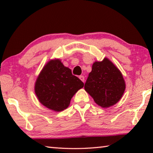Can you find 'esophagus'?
Returning <instances> with one entry per match:
<instances>
[{
  "label": "esophagus",
  "instance_id": "obj_1",
  "mask_svg": "<svg viewBox=\"0 0 153 153\" xmlns=\"http://www.w3.org/2000/svg\"><path fill=\"white\" fill-rule=\"evenodd\" d=\"M79 78L80 79H81L83 82H84L85 78H84V76H80L79 77Z\"/></svg>",
  "mask_w": 153,
  "mask_h": 153
}]
</instances>
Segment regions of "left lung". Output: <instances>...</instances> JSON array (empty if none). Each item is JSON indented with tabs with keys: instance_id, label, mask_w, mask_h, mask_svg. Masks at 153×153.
<instances>
[{
	"instance_id": "1",
	"label": "left lung",
	"mask_w": 153,
	"mask_h": 153,
	"mask_svg": "<svg viewBox=\"0 0 153 153\" xmlns=\"http://www.w3.org/2000/svg\"><path fill=\"white\" fill-rule=\"evenodd\" d=\"M84 89L98 105L107 108L120 101L125 91L126 83L117 67L105 58L93 63Z\"/></svg>"
}]
</instances>
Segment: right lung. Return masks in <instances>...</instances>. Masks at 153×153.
Here are the masks:
<instances>
[{
	"instance_id": "add662e5",
	"label": "right lung",
	"mask_w": 153,
	"mask_h": 153,
	"mask_svg": "<svg viewBox=\"0 0 153 153\" xmlns=\"http://www.w3.org/2000/svg\"><path fill=\"white\" fill-rule=\"evenodd\" d=\"M84 85L61 60L54 59L44 66L34 90L41 104L54 111H62L69 107L71 98Z\"/></svg>"
}]
</instances>
